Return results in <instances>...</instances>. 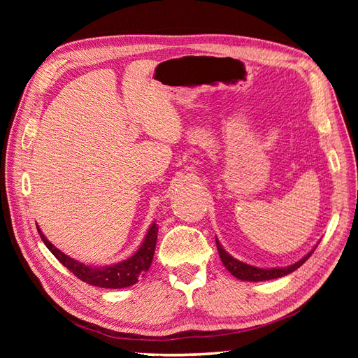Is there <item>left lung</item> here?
<instances>
[{
	"mask_svg": "<svg viewBox=\"0 0 358 358\" xmlns=\"http://www.w3.org/2000/svg\"><path fill=\"white\" fill-rule=\"evenodd\" d=\"M215 241H216V248H218V252L221 257V262L225 266V268L229 270V272L234 278L241 279V280H246V282H263V280L278 279V278H282L291 272H294L296 268H299L303 263L306 262V259L312 255V252L315 251V248L318 246V243H317L305 257H301L294 264L284 266V267H257V266H251V264L241 262V259L231 257L229 252L225 251L224 246L218 241V237H215Z\"/></svg>",
	"mask_w": 358,
	"mask_h": 358,
	"instance_id": "8db88e82",
	"label": "left lung"
}]
</instances>
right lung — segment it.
Returning <instances> with one entry per match:
<instances>
[{
  "label": "right lung",
  "instance_id": "1",
  "mask_svg": "<svg viewBox=\"0 0 358 358\" xmlns=\"http://www.w3.org/2000/svg\"><path fill=\"white\" fill-rule=\"evenodd\" d=\"M38 234L41 237L43 243L46 245L49 251L57 257L61 264L66 266L70 272H73L83 282L100 287V288H127L131 287L138 279L142 278L152 264V258L157 246V236H158V225L154 221L148 229V233L142 245L138 246L137 251L128 257L124 262H119L115 264H107V266H94V264H85L79 259H74L70 255L64 254L62 251L52 245L48 237L43 234L41 229L37 225Z\"/></svg>",
  "mask_w": 358,
  "mask_h": 358
}]
</instances>
